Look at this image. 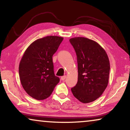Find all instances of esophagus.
<instances>
[{"mask_svg": "<svg viewBox=\"0 0 130 130\" xmlns=\"http://www.w3.org/2000/svg\"><path fill=\"white\" fill-rule=\"evenodd\" d=\"M66 76H63L61 77V79L62 80H64L66 79Z\"/></svg>", "mask_w": 130, "mask_h": 130, "instance_id": "esophagus-1", "label": "esophagus"}]
</instances>
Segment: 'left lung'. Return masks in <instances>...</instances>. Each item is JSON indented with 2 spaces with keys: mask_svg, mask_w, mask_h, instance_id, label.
I'll return each mask as SVG.
<instances>
[{
  "mask_svg": "<svg viewBox=\"0 0 130 130\" xmlns=\"http://www.w3.org/2000/svg\"><path fill=\"white\" fill-rule=\"evenodd\" d=\"M69 41L77 56L78 80L71 89L81 102L89 103L100 97L108 86L110 64L105 50L96 42L74 37Z\"/></svg>",
  "mask_w": 130,
  "mask_h": 130,
  "instance_id": "1",
  "label": "left lung"
}]
</instances>
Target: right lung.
<instances>
[{"mask_svg":"<svg viewBox=\"0 0 130 130\" xmlns=\"http://www.w3.org/2000/svg\"><path fill=\"white\" fill-rule=\"evenodd\" d=\"M63 38L47 36L33 42L25 51L19 66L21 84L37 100L48 98L60 81L55 76L53 56Z\"/></svg>","mask_w":130,"mask_h":130,"instance_id":"obj_1","label":"right lung"}]
</instances>
